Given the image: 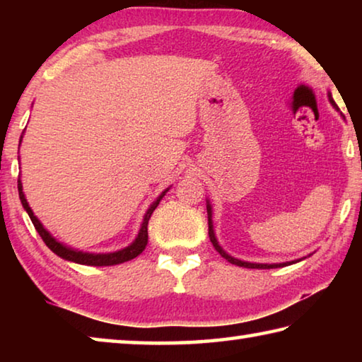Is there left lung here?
<instances>
[{"label": "left lung", "mask_w": 362, "mask_h": 362, "mask_svg": "<svg viewBox=\"0 0 362 362\" xmlns=\"http://www.w3.org/2000/svg\"><path fill=\"white\" fill-rule=\"evenodd\" d=\"M329 100L330 103H332L334 108L339 110V107H337V103L334 102L332 97L329 95ZM207 220H209V238L211 241L214 244V247H216L217 252L223 257V259L228 260L230 263H233V265H238V267H244V268H260V269H269V268H279V267H286V265H291V263H296V262H286V263H250V262H243V260H238L235 259V257H231L225 252V250L218 246L217 243V238H216V233H214V226H212V209H211V204L209 201H207Z\"/></svg>", "instance_id": "left-lung-1"}]
</instances>
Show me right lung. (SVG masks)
Segmentation results:
<instances>
[{"instance_id":"right-lung-1","label":"right lung","mask_w":362,"mask_h":362,"mask_svg":"<svg viewBox=\"0 0 362 362\" xmlns=\"http://www.w3.org/2000/svg\"><path fill=\"white\" fill-rule=\"evenodd\" d=\"M21 142H22V136H21ZM21 145V144H19ZM17 188H19V198H21V203L23 206V209L27 211L30 220H32V223L35 225L36 231L40 233L41 240L45 241L46 246L52 250L54 254H57L59 257H62V259L69 260V262H75V263H79V265H90V267H110V265H118V263H122V262H127V260H132L136 259L137 255H140L144 252V249L146 246V243H148V220L151 217L153 211L156 209L159 201L163 199V196L166 194L168 189H164V192L158 196V199L155 201L150 206V209L146 211L145 217H144V223L142 226H140L139 230V235L136 238V241H134L131 246H127L124 249L121 250H116V252H108V254H90V252H83V250H76V249H71L69 246H64L62 243H59L56 238H54L51 233H49L45 226H42V223L40 222L38 218H36V216L32 211V207L28 206L27 199H25V194H23L22 192V182L19 179V182H17Z\"/></svg>"}]
</instances>
